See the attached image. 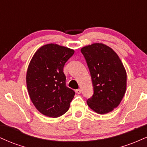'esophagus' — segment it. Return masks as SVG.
<instances>
[{
	"instance_id": "esophagus-1",
	"label": "esophagus",
	"mask_w": 147,
	"mask_h": 147,
	"mask_svg": "<svg viewBox=\"0 0 147 147\" xmlns=\"http://www.w3.org/2000/svg\"><path fill=\"white\" fill-rule=\"evenodd\" d=\"M75 92H77V94H80L81 92H82V90H81V89H77V90H75Z\"/></svg>"
}]
</instances>
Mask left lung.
Wrapping results in <instances>:
<instances>
[{"label": "left lung", "instance_id": "1", "mask_svg": "<svg viewBox=\"0 0 147 147\" xmlns=\"http://www.w3.org/2000/svg\"><path fill=\"white\" fill-rule=\"evenodd\" d=\"M81 52L90 70L94 93L87 104L98 114H106L120 104L126 90V72L115 52L103 43L84 46Z\"/></svg>", "mask_w": 147, "mask_h": 147}]
</instances>
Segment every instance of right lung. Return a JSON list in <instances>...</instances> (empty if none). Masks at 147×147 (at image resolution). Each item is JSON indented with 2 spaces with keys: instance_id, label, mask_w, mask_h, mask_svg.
Returning a JSON list of instances; mask_svg holds the SVG:
<instances>
[{
  "instance_id": "1",
  "label": "right lung",
  "mask_w": 147,
  "mask_h": 147,
  "mask_svg": "<svg viewBox=\"0 0 147 147\" xmlns=\"http://www.w3.org/2000/svg\"><path fill=\"white\" fill-rule=\"evenodd\" d=\"M75 51L50 43L38 48L28 65L26 84L30 99L41 113L58 117L68 111L75 91L65 86L63 66Z\"/></svg>"
}]
</instances>
